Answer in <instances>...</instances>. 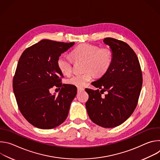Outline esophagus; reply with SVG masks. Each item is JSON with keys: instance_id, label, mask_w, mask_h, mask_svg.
<instances>
[{"instance_id": "esophagus-1", "label": "esophagus", "mask_w": 160, "mask_h": 160, "mask_svg": "<svg viewBox=\"0 0 160 160\" xmlns=\"http://www.w3.org/2000/svg\"><path fill=\"white\" fill-rule=\"evenodd\" d=\"M84 90V88L83 87H78V92H82V91Z\"/></svg>"}]
</instances>
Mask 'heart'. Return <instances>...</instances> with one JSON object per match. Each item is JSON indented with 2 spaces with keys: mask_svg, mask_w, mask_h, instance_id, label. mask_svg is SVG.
Instances as JSON below:
<instances>
[{
  "mask_svg": "<svg viewBox=\"0 0 160 160\" xmlns=\"http://www.w3.org/2000/svg\"><path fill=\"white\" fill-rule=\"evenodd\" d=\"M70 56L74 62L83 61L81 75H73L66 80V83L77 87H82L92 79L104 76L109 70L112 62V53L108 48H99L96 45L80 44L71 52ZM72 60L63 55L57 59V66L64 75H70L73 70Z\"/></svg>",
  "mask_w": 160,
  "mask_h": 160,
  "instance_id": "heart-1",
  "label": "heart"
}]
</instances>
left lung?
Listing matches in <instances>:
<instances>
[{
    "label": "left lung",
    "instance_id": "obj_1",
    "mask_svg": "<svg viewBox=\"0 0 160 160\" xmlns=\"http://www.w3.org/2000/svg\"><path fill=\"white\" fill-rule=\"evenodd\" d=\"M110 47L112 62L109 71L92 85L102 89L85 88L88 99L85 104L90 120L104 128L117 127L125 122L138 103L142 85V73L138 56L125 42L105 38ZM107 92L104 98L101 97Z\"/></svg>",
    "mask_w": 160,
    "mask_h": 160
}]
</instances>
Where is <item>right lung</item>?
Wrapping results in <instances>:
<instances>
[{
    "mask_svg": "<svg viewBox=\"0 0 160 160\" xmlns=\"http://www.w3.org/2000/svg\"><path fill=\"white\" fill-rule=\"evenodd\" d=\"M74 44L44 39L26 49L19 58L12 81L13 91L22 115L35 127L51 129L68 117L77 88L62 83L63 75L56 61ZM54 86L61 87L58 96L49 92Z\"/></svg>",
    "mask_w": 160,
    "mask_h": 160,
    "instance_id": "right-lung-1",
    "label": "right lung"
}]
</instances>
